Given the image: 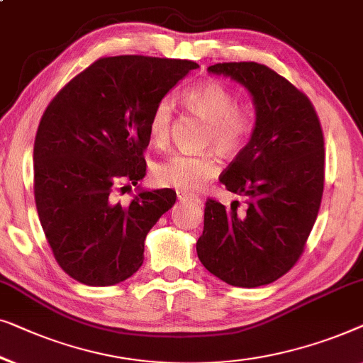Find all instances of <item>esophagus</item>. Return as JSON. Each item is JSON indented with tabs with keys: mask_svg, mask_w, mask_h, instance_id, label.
I'll return each mask as SVG.
<instances>
[{
	"mask_svg": "<svg viewBox=\"0 0 363 363\" xmlns=\"http://www.w3.org/2000/svg\"><path fill=\"white\" fill-rule=\"evenodd\" d=\"M177 199H179L181 202H196V203H201L202 202L201 197L192 196V194L184 192V191H177Z\"/></svg>",
	"mask_w": 363,
	"mask_h": 363,
	"instance_id": "obj_1",
	"label": "esophagus"
}]
</instances>
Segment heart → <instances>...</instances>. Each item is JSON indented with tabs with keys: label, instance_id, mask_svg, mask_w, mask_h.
Here are the masks:
<instances>
[{
	"label": "heart",
	"instance_id": "1",
	"mask_svg": "<svg viewBox=\"0 0 363 363\" xmlns=\"http://www.w3.org/2000/svg\"><path fill=\"white\" fill-rule=\"evenodd\" d=\"M184 108L206 120L202 146H213L222 156H235L247 146L257 128V111L252 105L237 104L235 91L222 80L208 79L191 85L181 94ZM172 105L160 100L147 118V135L156 146L169 140ZM220 171L213 152H176L155 166V179L161 186L184 192H196Z\"/></svg>",
	"mask_w": 363,
	"mask_h": 363
}]
</instances>
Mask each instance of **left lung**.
I'll return each instance as SVG.
<instances>
[{"instance_id":"obj_1","label":"left lung","mask_w":363,"mask_h":363,"mask_svg":"<svg viewBox=\"0 0 363 363\" xmlns=\"http://www.w3.org/2000/svg\"><path fill=\"white\" fill-rule=\"evenodd\" d=\"M207 70L247 86L257 128L220 176L247 207L207 199L197 255L222 281L257 288L281 278L304 253L324 192L323 128L308 95L267 65L223 62Z\"/></svg>"}]
</instances>
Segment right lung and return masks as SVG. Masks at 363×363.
<instances>
[{"mask_svg":"<svg viewBox=\"0 0 363 363\" xmlns=\"http://www.w3.org/2000/svg\"><path fill=\"white\" fill-rule=\"evenodd\" d=\"M192 60L100 57L50 100L34 140V199L55 262L89 286L125 281L145 238L176 202L172 189L118 201L146 174L147 118Z\"/></svg>","mask_w":363,"mask_h":363,"instance_id":"obj_1","label":"right lung"}]
</instances>
